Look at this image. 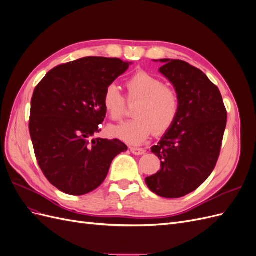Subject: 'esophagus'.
Here are the masks:
<instances>
[{"mask_svg":"<svg viewBox=\"0 0 256 256\" xmlns=\"http://www.w3.org/2000/svg\"><path fill=\"white\" fill-rule=\"evenodd\" d=\"M130 152L136 154V156H142V154H145V150L143 148H136V147H130Z\"/></svg>","mask_w":256,"mask_h":256,"instance_id":"esophagus-1","label":"esophagus"}]
</instances>
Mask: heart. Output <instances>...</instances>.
I'll list each match as a JSON object with an SVG mask.
<instances>
[{
	"instance_id": "b5f03b06",
	"label": "heart",
	"mask_w": 256,
	"mask_h": 256,
	"mask_svg": "<svg viewBox=\"0 0 256 256\" xmlns=\"http://www.w3.org/2000/svg\"><path fill=\"white\" fill-rule=\"evenodd\" d=\"M128 102H136L134 120L112 126L111 136L140 145L154 134H164L173 127L180 113V98L176 90L164 81L145 72H138L126 82ZM102 104L113 120H120L126 113V100L118 85L110 84L104 92Z\"/></svg>"
}]
</instances>
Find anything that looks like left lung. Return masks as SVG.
Instances as JSON below:
<instances>
[{"label":"left lung","mask_w":256,"mask_h":256,"mask_svg":"<svg viewBox=\"0 0 256 256\" xmlns=\"http://www.w3.org/2000/svg\"><path fill=\"white\" fill-rule=\"evenodd\" d=\"M159 62L164 64L159 72L180 98V113L173 127L152 147L161 168L145 182L157 196L177 198L196 190L212 173L228 114L219 88L202 70L180 60Z\"/></svg>","instance_id":"obj_1"}]
</instances>
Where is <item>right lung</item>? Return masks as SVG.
<instances>
[{"instance_id":"right-lung-1","label":"right lung","mask_w":256,"mask_h":256,"mask_svg":"<svg viewBox=\"0 0 256 256\" xmlns=\"http://www.w3.org/2000/svg\"><path fill=\"white\" fill-rule=\"evenodd\" d=\"M131 63L88 56L56 66L35 88L30 134L47 180L60 191L83 196L98 188L113 159L126 152L118 138H92L106 118V86Z\"/></svg>"}]
</instances>
